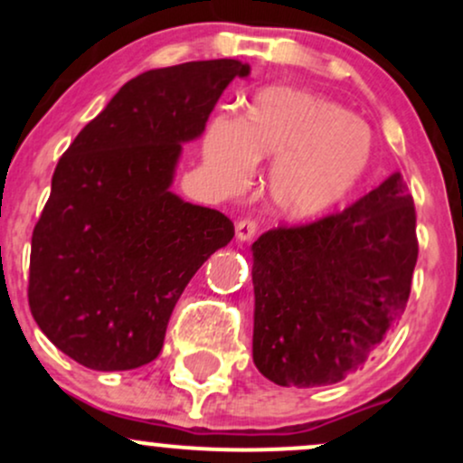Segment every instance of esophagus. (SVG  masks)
Listing matches in <instances>:
<instances>
[{
	"mask_svg": "<svg viewBox=\"0 0 463 463\" xmlns=\"http://www.w3.org/2000/svg\"><path fill=\"white\" fill-rule=\"evenodd\" d=\"M254 235H257V222H254V220L237 222V226H235L237 241H250V239H252Z\"/></svg>",
	"mask_w": 463,
	"mask_h": 463,
	"instance_id": "esophagus-1",
	"label": "esophagus"
}]
</instances>
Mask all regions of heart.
<instances>
[{
    "label": "heart",
    "instance_id": "b5f03b06",
    "mask_svg": "<svg viewBox=\"0 0 463 463\" xmlns=\"http://www.w3.org/2000/svg\"><path fill=\"white\" fill-rule=\"evenodd\" d=\"M202 152L226 191L246 184L254 161L276 158L268 176L269 204L289 220H316L364 183L374 143L368 126L344 106L294 89H268L243 119L217 115Z\"/></svg>",
    "mask_w": 463,
    "mask_h": 463
}]
</instances>
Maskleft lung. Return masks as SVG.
Returning a JSON list of instances; mask_svg holds the SVG:
<instances>
[{
	"label": "left lung",
	"mask_w": 463,
	"mask_h": 463,
	"mask_svg": "<svg viewBox=\"0 0 463 463\" xmlns=\"http://www.w3.org/2000/svg\"><path fill=\"white\" fill-rule=\"evenodd\" d=\"M416 209L398 172L342 213L252 243V359L276 385L346 379L405 311Z\"/></svg>",
	"instance_id": "obj_1"
}]
</instances>
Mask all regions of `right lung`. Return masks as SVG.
<instances>
[{"label":"right lung","instance_id":"right-lung-1","mask_svg":"<svg viewBox=\"0 0 463 463\" xmlns=\"http://www.w3.org/2000/svg\"><path fill=\"white\" fill-rule=\"evenodd\" d=\"M248 73L232 58L141 73L58 161L32 232L28 300L47 339L84 368L156 359L191 276L235 237L224 213L178 198L172 183L183 143Z\"/></svg>","mask_w":463,"mask_h":463}]
</instances>
